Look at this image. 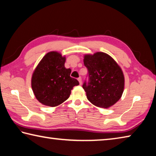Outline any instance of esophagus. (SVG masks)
I'll list each match as a JSON object with an SVG mask.
<instances>
[{"mask_svg": "<svg viewBox=\"0 0 156 156\" xmlns=\"http://www.w3.org/2000/svg\"><path fill=\"white\" fill-rule=\"evenodd\" d=\"M78 81H79V82H80V85H81V83H82V80H81V77H79L78 78Z\"/></svg>", "mask_w": 156, "mask_h": 156, "instance_id": "esophagus-1", "label": "esophagus"}]
</instances>
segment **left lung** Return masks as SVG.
Masks as SVG:
<instances>
[{"label":"left lung","mask_w":156,"mask_h":156,"mask_svg":"<svg viewBox=\"0 0 156 156\" xmlns=\"http://www.w3.org/2000/svg\"><path fill=\"white\" fill-rule=\"evenodd\" d=\"M89 81L83 84L87 99L99 108H108L122 97L125 77L121 67L112 57L103 52L84 55Z\"/></svg>","instance_id":"left-lung-1"}]
</instances>
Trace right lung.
I'll list each match as a JSON object with an SVG mask.
<instances>
[{
	"label": "right lung",
	"mask_w": 156,
	"mask_h": 156,
	"mask_svg": "<svg viewBox=\"0 0 156 156\" xmlns=\"http://www.w3.org/2000/svg\"><path fill=\"white\" fill-rule=\"evenodd\" d=\"M66 57L57 51L46 53L33 73L31 88L37 100L42 104L55 107L69 98L71 90L79 81L70 76L66 68Z\"/></svg>",
	"instance_id": "1"
}]
</instances>
